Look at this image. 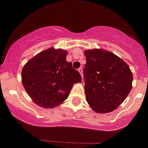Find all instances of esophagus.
<instances>
[{"mask_svg":"<svg viewBox=\"0 0 148 148\" xmlns=\"http://www.w3.org/2000/svg\"><path fill=\"white\" fill-rule=\"evenodd\" d=\"M78 72H79V73L80 74V75H81V77H83V68H82L81 67H80V68L78 69Z\"/></svg>","mask_w":148,"mask_h":148,"instance_id":"obj_1","label":"esophagus"}]
</instances>
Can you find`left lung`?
<instances>
[{"mask_svg": "<svg viewBox=\"0 0 148 148\" xmlns=\"http://www.w3.org/2000/svg\"><path fill=\"white\" fill-rule=\"evenodd\" d=\"M83 70L88 103L99 114L109 113L119 107L131 90L133 75L120 58L103 49L85 50Z\"/></svg>", "mask_w": 148, "mask_h": 148, "instance_id": "8db88e82", "label": "left lung"}]
</instances>
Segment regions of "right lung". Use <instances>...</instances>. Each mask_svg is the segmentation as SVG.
<instances>
[{"instance_id":"obj_1","label":"right lung","mask_w":148,"mask_h":148,"mask_svg":"<svg viewBox=\"0 0 148 148\" xmlns=\"http://www.w3.org/2000/svg\"><path fill=\"white\" fill-rule=\"evenodd\" d=\"M68 52L50 47L29 60L21 71V82L34 103L53 109L63 103L75 83H81L72 62L66 61Z\"/></svg>"}]
</instances>
